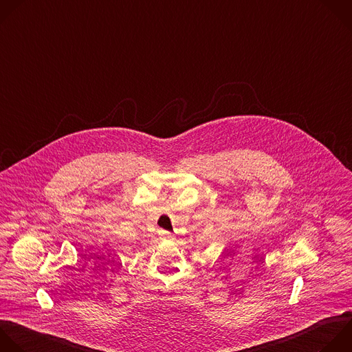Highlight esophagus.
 I'll return each mask as SVG.
<instances>
[{"label": "esophagus", "mask_w": 352, "mask_h": 352, "mask_svg": "<svg viewBox=\"0 0 352 352\" xmlns=\"http://www.w3.org/2000/svg\"><path fill=\"white\" fill-rule=\"evenodd\" d=\"M160 236H162L163 239H174L173 233H170V232H167V230H160Z\"/></svg>", "instance_id": "34e87169"}]
</instances>
